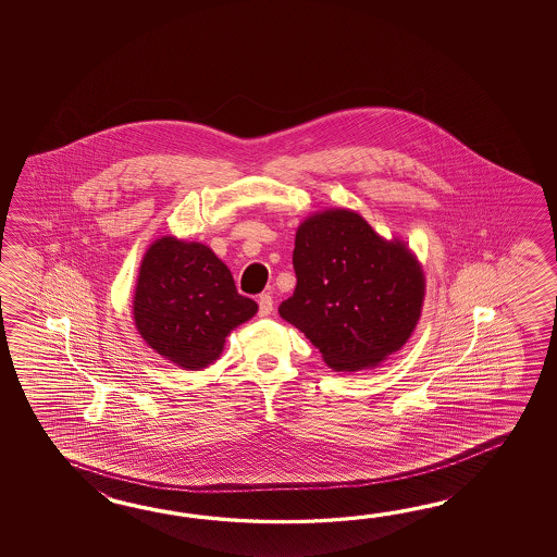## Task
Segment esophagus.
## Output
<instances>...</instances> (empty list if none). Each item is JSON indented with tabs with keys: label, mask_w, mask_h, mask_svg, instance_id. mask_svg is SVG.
I'll use <instances>...</instances> for the list:
<instances>
[{
	"label": "esophagus",
	"mask_w": 557,
	"mask_h": 557,
	"mask_svg": "<svg viewBox=\"0 0 557 557\" xmlns=\"http://www.w3.org/2000/svg\"><path fill=\"white\" fill-rule=\"evenodd\" d=\"M273 296L269 295V293L259 296V314H261V317H269V314L273 312Z\"/></svg>",
	"instance_id": "1"
}]
</instances>
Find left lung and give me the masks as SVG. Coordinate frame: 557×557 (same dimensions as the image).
Masks as SVG:
<instances>
[{
	"label": "left lung",
	"instance_id": "obj_1",
	"mask_svg": "<svg viewBox=\"0 0 557 557\" xmlns=\"http://www.w3.org/2000/svg\"><path fill=\"white\" fill-rule=\"evenodd\" d=\"M295 295L278 314L336 372L376 368L410 341L426 276L400 237L384 238L350 209H322L296 228Z\"/></svg>",
	"mask_w": 557,
	"mask_h": 557
}]
</instances>
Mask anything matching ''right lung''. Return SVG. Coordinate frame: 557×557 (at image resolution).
I'll list each match as a JSON object with an SVG mask.
<instances>
[{
    "label": "right lung",
    "mask_w": 557,
    "mask_h": 557,
    "mask_svg": "<svg viewBox=\"0 0 557 557\" xmlns=\"http://www.w3.org/2000/svg\"><path fill=\"white\" fill-rule=\"evenodd\" d=\"M259 305L238 295L233 274L205 243L154 238L143 255L133 320L145 344L183 370H202L225 350L226 336Z\"/></svg>",
    "instance_id": "1"
}]
</instances>
